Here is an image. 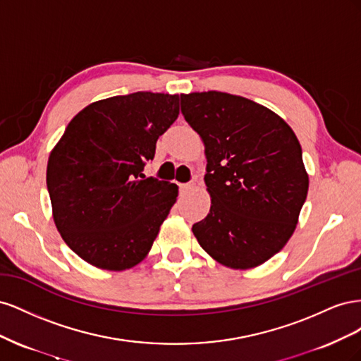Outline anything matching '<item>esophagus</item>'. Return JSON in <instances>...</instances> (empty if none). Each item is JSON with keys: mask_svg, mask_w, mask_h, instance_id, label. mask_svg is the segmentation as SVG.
I'll use <instances>...</instances> for the list:
<instances>
[{"mask_svg": "<svg viewBox=\"0 0 361 361\" xmlns=\"http://www.w3.org/2000/svg\"><path fill=\"white\" fill-rule=\"evenodd\" d=\"M192 187H194V183H182V185H180V190L190 191V190H192Z\"/></svg>", "mask_w": 361, "mask_h": 361, "instance_id": "34e87169", "label": "esophagus"}]
</instances>
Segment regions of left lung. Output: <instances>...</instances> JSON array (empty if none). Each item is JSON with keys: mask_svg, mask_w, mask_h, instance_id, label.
I'll list each match as a JSON object with an SVG mask.
<instances>
[{"mask_svg": "<svg viewBox=\"0 0 361 361\" xmlns=\"http://www.w3.org/2000/svg\"><path fill=\"white\" fill-rule=\"evenodd\" d=\"M204 145L211 209L192 226L200 247L232 269L265 264L286 245L307 197L297 135L279 114L223 92L180 94Z\"/></svg>", "mask_w": 361, "mask_h": 361, "instance_id": "1", "label": "left lung"}]
</instances>
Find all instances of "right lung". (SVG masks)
I'll return each instance as SVG.
<instances>
[{
	"label": "right lung",
	"instance_id": "obj_1",
	"mask_svg": "<svg viewBox=\"0 0 361 361\" xmlns=\"http://www.w3.org/2000/svg\"><path fill=\"white\" fill-rule=\"evenodd\" d=\"M178 116L179 94L106 97L76 114L51 150L54 223L87 264L125 271L147 256L179 188L141 171Z\"/></svg>",
	"mask_w": 361,
	"mask_h": 361
}]
</instances>
